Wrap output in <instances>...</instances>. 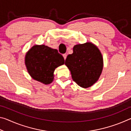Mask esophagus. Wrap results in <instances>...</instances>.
<instances>
[{
  "mask_svg": "<svg viewBox=\"0 0 131 131\" xmlns=\"http://www.w3.org/2000/svg\"><path fill=\"white\" fill-rule=\"evenodd\" d=\"M63 58H64V59H66V57H67V54H63Z\"/></svg>",
  "mask_w": 131,
  "mask_h": 131,
  "instance_id": "1",
  "label": "esophagus"
}]
</instances>
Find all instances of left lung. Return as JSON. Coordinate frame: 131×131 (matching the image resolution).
I'll list each match as a JSON object with an SVG mask.
<instances>
[{
    "label": "left lung",
    "instance_id": "obj_1",
    "mask_svg": "<svg viewBox=\"0 0 131 131\" xmlns=\"http://www.w3.org/2000/svg\"><path fill=\"white\" fill-rule=\"evenodd\" d=\"M73 50L65 60L72 79L82 88L91 87L102 72L103 59L100 50L91 42L76 44Z\"/></svg>",
    "mask_w": 131,
    "mask_h": 131
}]
</instances>
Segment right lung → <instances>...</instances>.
<instances>
[{"instance_id": "right-lung-1", "label": "right lung", "mask_w": 131, "mask_h": 131, "mask_svg": "<svg viewBox=\"0 0 131 131\" xmlns=\"http://www.w3.org/2000/svg\"><path fill=\"white\" fill-rule=\"evenodd\" d=\"M65 63L62 55L56 49L45 45H35L26 52L25 64L32 79L44 84L54 80L55 69Z\"/></svg>"}]
</instances>
